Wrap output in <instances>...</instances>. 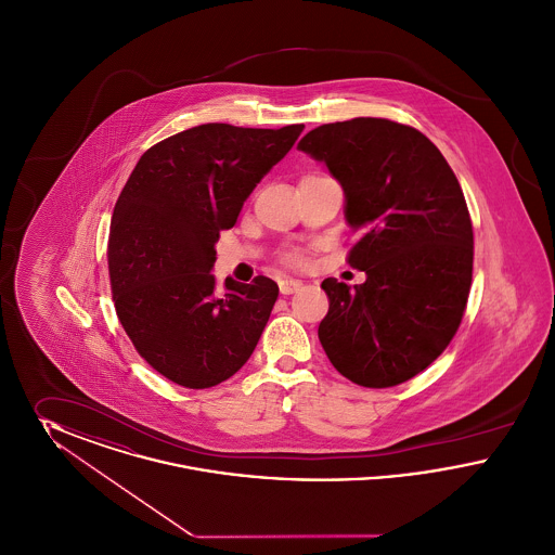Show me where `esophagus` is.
<instances>
[{"mask_svg": "<svg viewBox=\"0 0 555 555\" xmlns=\"http://www.w3.org/2000/svg\"><path fill=\"white\" fill-rule=\"evenodd\" d=\"M301 287H304V283H301L299 279H289V276H285V279H281V281H279V289H281L283 295L297 293Z\"/></svg>", "mask_w": 555, "mask_h": 555, "instance_id": "1", "label": "esophagus"}]
</instances>
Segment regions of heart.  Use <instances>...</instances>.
I'll use <instances>...</instances> for the list:
<instances>
[{
    "mask_svg": "<svg viewBox=\"0 0 555 555\" xmlns=\"http://www.w3.org/2000/svg\"><path fill=\"white\" fill-rule=\"evenodd\" d=\"M285 262L291 266H304L306 264V256L299 249H291L289 254L285 256Z\"/></svg>",
    "mask_w": 555,
    "mask_h": 555,
    "instance_id": "b5f03b06",
    "label": "heart"
}]
</instances>
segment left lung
I'll use <instances>...</instances> for the list:
<instances>
[{
  "label": "left lung",
  "instance_id": "obj_1",
  "mask_svg": "<svg viewBox=\"0 0 555 555\" xmlns=\"http://www.w3.org/2000/svg\"><path fill=\"white\" fill-rule=\"evenodd\" d=\"M297 147L326 164L362 231L347 262L366 281H322L318 339L351 383L396 387L443 353L466 310L475 235L462 186L428 137L387 118L322 125Z\"/></svg>",
  "mask_w": 555,
  "mask_h": 555
}]
</instances>
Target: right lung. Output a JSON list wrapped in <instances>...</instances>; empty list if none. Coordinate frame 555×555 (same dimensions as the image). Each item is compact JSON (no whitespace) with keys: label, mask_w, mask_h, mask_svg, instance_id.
Masks as SVG:
<instances>
[{"label":"right lung","mask_w":555,"mask_h":555,"mask_svg":"<svg viewBox=\"0 0 555 555\" xmlns=\"http://www.w3.org/2000/svg\"><path fill=\"white\" fill-rule=\"evenodd\" d=\"M301 131L210 122L177 132L139 158L118 195L107 241L112 299L139 356L168 380L214 387L260 341L279 285L227 279L216 293L214 243Z\"/></svg>","instance_id":"1"}]
</instances>
